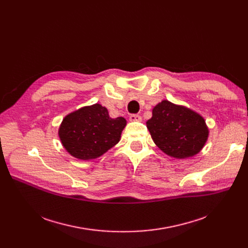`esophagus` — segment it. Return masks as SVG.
Instances as JSON below:
<instances>
[{
	"label": "esophagus",
	"instance_id": "34e87169",
	"mask_svg": "<svg viewBox=\"0 0 248 248\" xmlns=\"http://www.w3.org/2000/svg\"><path fill=\"white\" fill-rule=\"evenodd\" d=\"M129 121H131V122H140L141 116L140 114H131V115H129Z\"/></svg>",
	"mask_w": 248,
	"mask_h": 248
}]
</instances>
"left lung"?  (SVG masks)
<instances>
[{
	"label": "left lung",
	"mask_w": 248,
	"mask_h": 248,
	"mask_svg": "<svg viewBox=\"0 0 248 248\" xmlns=\"http://www.w3.org/2000/svg\"><path fill=\"white\" fill-rule=\"evenodd\" d=\"M147 127L155 144L177 159L199 153L208 138V128L201 115L168 100L154 108Z\"/></svg>",
	"instance_id": "1"
}]
</instances>
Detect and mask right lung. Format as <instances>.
Wrapping results in <instances>:
<instances>
[{
  "label": "right lung",
  "instance_id": "right-lung-1",
  "mask_svg": "<svg viewBox=\"0 0 248 248\" xmlns=\"http://www.w3.org/2000/svg\"><path fill=\"white\" fill-rule=\"evenodd\" d=\"M125 124L124 117L111 119L108 109L96 103L65 116L59 128V138L73 157L95 159L120 141Z\"/></svg>",
  "mask_w": 248,
  "mask_h": 248
}]
</instances>
